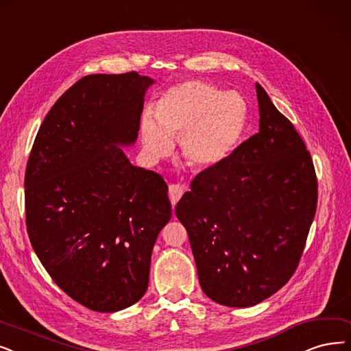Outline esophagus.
<instances>
[{"label": "esophagus", "mask_w": 351, "mask_h": 351, "mask_svg": "<svg viewBox=\"0 0 351 351\" xmlns=\"http://www.w3.org/2000/svg\"><path fill=\"white\" fill-rule=\"evenodd\" d=\"M184 190L181 186L178 184H171L170 189H168V197H170V202L173 206H176L178 203V200L181 199V195H183Z\"/></svg>", "instance_id": "obj_1"}]
</instances>
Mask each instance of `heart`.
Returning <instances> with one entry per match:
<instances>
[{"label": "heart", "instance_id": "b5f03b06", "mask_svg": "<svg viewBox=\"0 0 351 351\" xmlns=\"http://www.w3.org/2000/svg\"><path fill=\"white\" fill-rule=\"evenodd\" d=\"M243 97L204 80H187L162 93L156 115L141 118V139L152 160L170 156L180 139L184 160L197 168L219 165L234 151L245 131Z\"/></svg>", "mask_w": 351, "mask_h": 351}]
</instances>
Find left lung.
Segmentation results:
<instances>
[{
    "mask_svg": "<svg viewBox=\"0 0 351 351\" xmlns=\"http://www.w3.org/2000/svg\"><path fill=\"white\" fill-rule=\"evenodd\" d=\"M259 132L199 173L176 206L206 295L245 308L295 272L317 208L310 152L256 83Z\"/></svg>",
    "mask_w": 351,
    "mask_h": 351,
    "instance_id": "left-lung-1",
    "label": "left lung"
}]
</instances>
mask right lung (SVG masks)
<instances>
[{"label": "right lung", "mask_w": 351, "mask_h": 351, "mask_svg": "<svg viewBox=\"0 0 351 351\" xmlns=\"http://www.w3.org/2000/svg\"><path fill=\"white\" fill-rule=\"evenodd\" d=\"M136 72L89 75L49 110L25 168V224L53 281L97 313L143 298L154 243L171 219L164 178L130 162L144 96Z\"/></svg>", "instance_id": "1"}]
</instances>
